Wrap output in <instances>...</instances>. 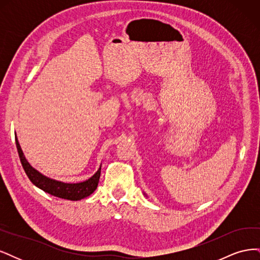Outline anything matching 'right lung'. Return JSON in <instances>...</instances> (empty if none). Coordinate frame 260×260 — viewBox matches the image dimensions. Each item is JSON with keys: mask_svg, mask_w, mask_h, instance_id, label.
Returning <instances> with one entry per match:
<instances>
[{"mask_svg": "<svg viewBox=\"0 0 260 260\" xmlns=\"http://www.w3.org/2000/svg\"><path fill=\"white\" fill-rule=\"evenodd\" d=\"M16 146L19 158L22 165V168L25 170L26 175L30 179L37 187L41 188L44 192L49 193L53 196H56L59 199L69 200V201H80L82 199L88 198L94 191L96 190L99 180L101 176V167L99 170L94 174L91 178L88 180L82 181V182L78 183H67L61 182L58 180H54L49 177L42 175L41 172H39L37 169H35L26 159L25 155L22 153V149L19 145V142L16 137Z\"/></svg>", "mask_w": 260, "mask_h": 260, "instance_id": "add662e5", "label": "right lung"}]
</instances>
